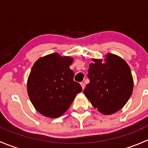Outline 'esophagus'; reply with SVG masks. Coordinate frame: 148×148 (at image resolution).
Listing matches in <instances>:
<instances>
[{
    "label": "esophagus",
    "mask_w": 148,
    "mask_h": 148,
    "mask_svg": "<svg viewBox=\"0 0 148 148\" xmlns=\"http://www.w3.org/2000/svg\"><path fill=\"white\" fill-rule=\"evenodd\" d=\"M80 84H81V86H82V89H84V87H85V84L84 83V82H81V83H80Z\"/></svg>",
    "instance_id": "esophagus-1"
}]
</instances>
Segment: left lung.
<instances>
[{
    "mask_svg": "<svg viewBox=\"0 0 148 148\" xmlns=\"http://www.w3.org/2000/svg\"><path fill=\"white\" fill-rule=\"evenodd\" d=\"M88 69L89 83L84 94L103 114L117 112L129 100L133 90V78L123 59L107 53L105 59H92Z\"/></svg>",
    "mask_w": 148,
    "mask_h": 148,
    "instance_id": "obj_1",
    "label": "left lung"
}]
</instances>
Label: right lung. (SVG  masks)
<instances>
[{
	"mask_svg": "<svg viewBox=\"0 0 148 148\" xmlns=\"http://www.w3.org/2000/svg\"><path fill=\"white\" fill-rule=\"evenodd\" d=\"M71 56L57 53L39 58L28 76L27 92L36 110L50 118L62 116L69 108L77 95L82 91L74 81V72L69 66Z\"/></svg>",
	"mask_w": 148,
	"mask_h": 148,
	"instance_id": "right-lung-1",
	"label": "right lung"
}]
</instances>
